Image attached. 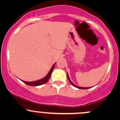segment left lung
<instances>
[{"instance_id":"obj_1","label":"left lung","mask_w":120,"mask_h":120,"mask_svg":"<svg viewBox=\"0 0 120 120\" xmlns=\"http://www.w3.org/2000/svg\"><path fill=\"white\" fill-rule=\"evenodd\" d=\"M67 78H68V81H69V82H70L71 83V84L73 86L75 87V88H78V89H89V88H90H90H89V87H86V88H85V87H81V86H78L75 85H74V83H72V82H71V81L70 80V78H69L68 74L67 73Z\"/></svg>"}]
</instances>
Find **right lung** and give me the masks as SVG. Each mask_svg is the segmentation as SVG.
<instances>
[{"instance_id":"add662e5","label":"right lung","mask_w":120,"mask_h":120,"mask_svg":"<svg viewBox=\"0 0 120 120\" xmlns=\"http://www.w3.org/2000/svg\"><path fill=\"white\" fill-rule=\"evenodd\" d=\"M56 63H54V64L53 65L52 67L51 68H50V71H49L48 74L45 76L43 78L41 79H39L38 81H32V82H27V81H24L21 80L24 83H25V84L28 85L29 86H39L41 85H43L44 83L48 82V81L49 80V79L50 78V75L52 74V72L53 68H54V65H55Z\"/></svg>"}]
</instances>
